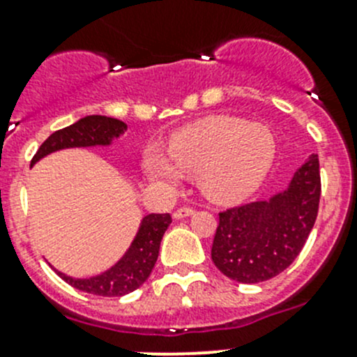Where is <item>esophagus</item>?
<instances>
[{
	"label": "esophagus",
	"mask_w": 357,
	"mask_h": 357,
	"mask_svg": "<svg viewBox=\"0 0 357 357\" xmlns=\"http://www.w3.org/2000/svg\"><path fill=\"white\" fill-rule=\"evenodd\" d=\"M195 213V209L193 207H179V209H176L174 213H172V216H174V220H181V218H186L190 216V214Z\"/></svg>",
	"instance_id": "obj_1"
}]
</instances>
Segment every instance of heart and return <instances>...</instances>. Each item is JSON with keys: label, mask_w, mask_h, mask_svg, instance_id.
Returning a JSON list of instances; mask_svg holds the SVG:
<instances>
[{"label": "heart", "mask_w": 357, "mask_h": 357, "mask_svg": "<svg viewBox=\"0 0 357 357\" xmlns=\"http://www.w3.org/2000/svg\"><path fill=\"white\" fill-rule=\"evenodd\" d=\"M169 157L151 148L144 169L155 181L176 186L181 174H199L211 199L234 202L251 193L275 157V137L268 127L234 116H211L176 134Z\"/></svg>", "instance_id": "heart-1"}]
</instances>
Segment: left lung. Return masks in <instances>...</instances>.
Returning <instances> with one entry per match:
<instances>
[{
  "label": "left lung",
  "instance_id": "1",
  "mask_svg": "<svg viewBox=\"0 0 357 357\" xmlns=\"http://www.w3.org/2000/svg\"><path fill=\"white\" fill-rule=\"evenodd\" d=\"M319 199V158L314 153L295 172L286 192L218 214L211 248L218 271L242 284L268 281L284 272L309 238Z\"/></svg>",
  "mask_w": 357,
  "mask_h": 357
}]
</instances>
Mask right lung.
<instances>
[{
  "label": "right lung",
  "instance_id": "add662e5",
  "mask_svg": "<svg viewBox=\"0 0 357 357\" xmlns=\"http://www.w3.org/2000/svg\"><path fill=\"white\" fill-rule=\"evenodd\" d=\"M127 126L116 119L109 116L92 115L78 120L73 126L66 129L55 130L52 136L43 141L38 151L34 153L31 165L36 164L40 158L52 151L64 150V148L76 146H96V144H109L113 137H119L123 134ZM171 214H148L141 223L139 231L134 238L129 251L123 255V258L112 266L108 272L101 275H96L91 279H73L61 274L68 284L79 291L91 293L98 296H123L127 293L139 288L153 271L155 261L158 258V249L160 241L164 237L165 230L171 225Z\"/></svg>",
  "mask_w": 357,
  "mask_h": 357
}]
</instances>
